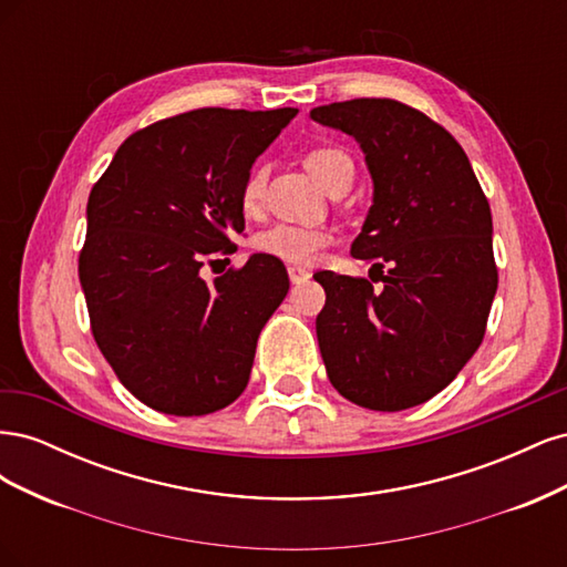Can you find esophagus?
I'll list each match as a JSON object with an SVG mask.
<instances>
[{"label": "esophagus", "mask_w": 567, "mask_h": 567, "mask_svg": "<svg viewBox=\"0 0 567 567\" xmlns=\"http://www.w3.org/2000/svg\"><path fill=\"white\" fill-rule=\"evenodd\" d=\"M288 279L293 284H302L310 279V271H307L305 267H298V265H288Z\"/></svg>", "instance_id": "esophagus-1"}]
</instances>
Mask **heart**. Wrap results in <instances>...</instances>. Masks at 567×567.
Segmentation results:
<instances>
[{
	"mask_svg": "<svg viewBox=\"0 0 567 567\" xmlns=\"http://www.w3.org/2000/svg\"><path fill=\"white\" fill-rule=\"evenodd\" d=\"M305 165L319 184L329 188L338 177L352 175L354 163L342 148L336 146H321L307 153ZM265 165L250 167V173L244 179L241 186V208L246 213L260 210L265 198ZM331 231L321 227H307V225H293V221H277L269 229L260 231L255 238V246L267 255H277L281 260L293 262H307L317 257L326 246L331 244Z\"/></svg>",
	"mask_w": 567,
	"mask_h": 567,
	"instance_id": "obj_1",
	"label": "heart"
}]
</instances>
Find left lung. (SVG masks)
Returning <instances> with one entry per match:
<instances>
[{
  "label": "left lung",
  "mask_w": 567,
  "mask_h": 567,
  "mask_svg": "<svg viewBox=\"0 0 567 567\" xmlns=\"http://www.w3.org/2000/svg\"><path fill=\"white\" fill-rule=\"evenodd\" d=\"M310 115L364 151L373 205L350 252L383 281L375 293L369 279L315 274L326 290L317 317L326 373L364 409L423 404L485 338L499 284L487 196L454 136L402 101L352 99Z\"/></svg>",
  "instance_id": "left-lung-1"
}]
</instances>
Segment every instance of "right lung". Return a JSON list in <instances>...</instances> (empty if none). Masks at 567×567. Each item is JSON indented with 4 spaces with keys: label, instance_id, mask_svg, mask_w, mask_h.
I'll list each match as a JSON object with an SVG mask.
<instances>
[{
    "label": "right lung",
    "instance_id": "obj_1",
    "mask_svg": "<svg viewBox=\"0 0 567 567\" xmlns=\"http://www.w3.org/2000/svg\"><path fill=\"white\" fill-rule=\"evenodd\" d=\"M298 109H198L123 142L87 200L80 284L101 354L136 400L203 416L248 385L257 336L288 293L279 257L255 252L215 281L246 229L241 186Z\"/></svg>",
    "mask_w": 567,
    "mask_h": 567
}]
</instances>
